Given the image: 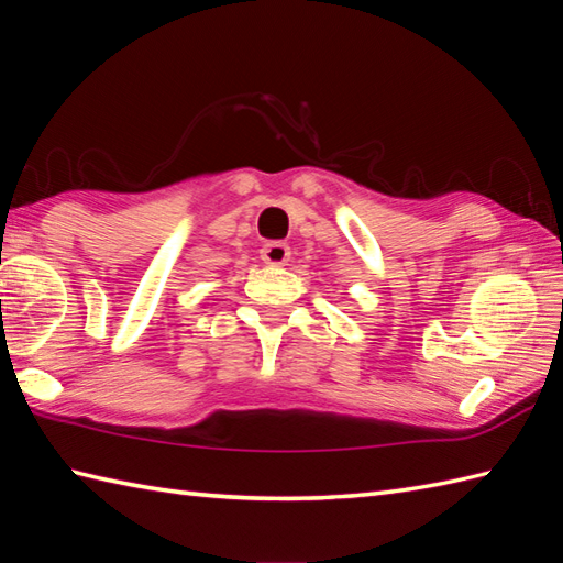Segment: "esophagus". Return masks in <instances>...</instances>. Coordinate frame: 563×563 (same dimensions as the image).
<instances>
[{
  "label": "esophagus",
  "mask_w": 563,
  "mask_h": 563,
  "mask_svg": "<svg viewBox=\"0 0 563 563\" xmlns=\"http://www.w3.org/2000/svg\"><path fill=\"white\" fill-rule=\"evenodd\" d=\"M260 255H262V260L267 262V265L279 267V265H286V260L291 257V247L282 243V241H272L260 250Z\"/></svg>",
  "instance_id": "obj_1"
}]
</instances>
